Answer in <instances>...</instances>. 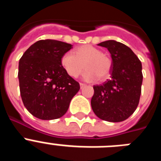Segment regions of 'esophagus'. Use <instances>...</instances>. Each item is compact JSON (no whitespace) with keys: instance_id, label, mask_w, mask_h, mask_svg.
<instances>
[{"instance_id":"34e87169","label":"esophagus","mask_w":161,"mask_h":161,"mask_svg":"<svg viewBox=\"0 0 161 161\" xmlns=\"http://www.w3.org/2000/svg\"><path fill=\"white\" fill-rule=\"evenodd\" d=\"M80 89H82V88H84L85 86V84L83 83H80Z\"/></svg>"}]
</instances>
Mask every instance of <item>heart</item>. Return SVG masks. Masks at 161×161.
<instances>
[{"instance_id":"obj_1","label":"heart","mask_w":161,"mask_h":161,"mask_svg":"<svg viewBox=\"0 0 161 161\" xmlns=\"http://www.w3.org/2000/svg\"><path fill=\"white\" fill-rule=\"evenodd\" d=\"M61 66L71 77L76 78L86 68L84 79L92 81L103 80L109 75L112 62L110 58L100 50L90 45H84L74 50L73 54L67 52L61 58Z\"/></svg>"}]
</instances>
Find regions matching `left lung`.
Instances as JSON below:
<instances>
[{
	"label": "left lung",
	"instance_id": "obj_1",
	"mask_svg": "<svg viewBox=\"0 0 161 161\" xmlns=\"http://www.w3.org/2000/svg\"><path fill=\"white\" fill-rule=\"evenodd\" d=\"M107 48L112 58L110 79L94 85L91 106L102 120L118 123L128 119L139 105L143 82L142 64L125 44L108 40L97 44Z\"/></svg>",
	"mask_w": 161,
	"mask_h": 161
}]
</instances>
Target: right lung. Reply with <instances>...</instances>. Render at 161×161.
Segmentation results:
<instances>
[{"instance_id": "add662e5", "label": "right lung", "mask_w": 161, "mask_h": 161, "mask_svg": "<svg viewBox=\"0 0 161 161\" xmlns=\"http://www.w3.org/2000/svg\"><path fill=\"white\" fill-rule=\"evenodd\" d=\"M72 45L53 39L31 45L19 60L20 93L25 107L42 120L61 118L68 111L80 85L61 66V58Z\"/></svg>"}]
</instances>
